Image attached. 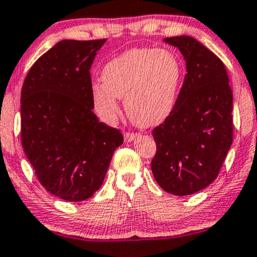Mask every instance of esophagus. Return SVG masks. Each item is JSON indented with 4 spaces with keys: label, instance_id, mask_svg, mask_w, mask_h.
<instances>
[{
    "label": "esophagus",
    "instance_id": "obj_1",
    "mask_svg": "<svg viewBox=\"0 0 257 257\" xmlns=\"http://www.w3.org/2000/svg\"><path fill=\"white\" fill-rule=\"evenodd\" d=\"M135 137H137V134H135V133H131V132H125V133H124V140H125L126 142L134 140Z\"/></svg>",
    "mask_w": 257,
    "mask_h": 257
}]
</instances>
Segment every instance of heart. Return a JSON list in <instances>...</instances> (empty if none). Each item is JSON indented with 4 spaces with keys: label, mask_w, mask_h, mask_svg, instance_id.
I'll list each match as a JSON object with an SVG mask.
<instances>
[{
    "label": "heart",
    "mask_w": 257,
    "mask_h": 257,
    "mask_svg": "<svg viewBox=\"0 0 257 257\" xmlns=\"http://www.w3.org/2000/svg\"><path fill=\"white\" fill-rule=\"evenodd\" d=\"M182 76L181 62L171 51L144 48L123 52L104 67V83L92 86L95 112L105 122H115L120 111L117 98H124L135 124H158L175 107Z\"/></svg>",
    "instance_id": "b5f03b06"
}]
</instances>
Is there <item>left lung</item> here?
Returning <instances> with one entry per match:
<instances>
[{
	"label": "left lung",
	"mask_w": 257,
	"mask_h": 257,
	"mask_svg": "<svg viewBox=\"0 0 257 257\" xmlns=\"http://www.w3.org/2000/svg\"><path fill=\"white\" fill-rule=\"evenodd\" d=\"M164 42L179 49L187 74L171 113L153 129L157 183L178 196L205 189L218 177L232 145V89L220 58L189 36Z\"/></svg>",
	"instance_id": "1"
}]
</instances>
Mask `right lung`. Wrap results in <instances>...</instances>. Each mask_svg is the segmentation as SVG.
Returning <instances> with one entry per match:
<instances>
[{
  "mask_svg": "<svg viewBox=\"0 0 257 257\" xmlns=\"http://www.w3.org/2000/svg\"><path fill=\"white\" fill-rule=\"evenodd\" d=\"M106 39L58 42L35 62L21 89V145L40 184L78 202L103 184L118 129L93 112L92 63Z\"/></svg>",
  "mask_w": 257,
  "mask_h": 257,
  "instance_id": "right-lung-1",
  "label": "right lung"
}]
</instances>
